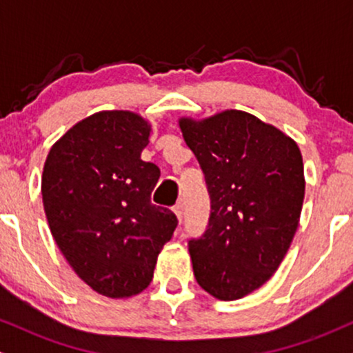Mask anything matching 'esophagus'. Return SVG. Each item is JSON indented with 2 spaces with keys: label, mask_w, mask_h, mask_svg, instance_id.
Listing matches in <instances>:
<instances>
[{
  "label": "esophagus",
  "mask_w": 353,
  "mask_h": 353,
  "mask_svg": "<svg viewBox=\"0 0 353 353\" xmlns=\"http://www.w3.org/2000/svg\"><path fill=\"white\" fill-rule=\"evenodd\" d=\"M172 210H174V214H176V217L179 219V221H182V214H184V212H182V210H184V209H182V204H181V202H179V204L174 205Z\"/></svg>",
  "instance_id": "esophagus-1"
}]
</instances>
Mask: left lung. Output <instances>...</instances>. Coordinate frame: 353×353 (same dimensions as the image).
Segmentation results:
<instances>
[{
	"mask_svg": "<svg viewBox=\"0 0 353 353\" xmlns=\"http://www.w3.org/2000/svg\"><path fill=\"white\" fill-rule=\"evenodd\" d=\"M210 194L205 234L189 242L196 281L219 301L245 297L282 264L301 221L305 177L299 145L239 109L179 117Z\"/></svg>",
	"mask_w": 353,
	"mask_h": 353,
	"instance_id": "left-lung-1",
	"label": "left lung"
}]
</instances>
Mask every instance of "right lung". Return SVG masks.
I'll return each mask as SVG.
<instances>
[{
  "label": "right lung",
  "instance_id": "1",
  "mask_svg": "<svg viewBox=\"0 0 353 353\" xmlns=\"http://www.w3.org/2000/svg\"><path fill=\"white\" fill-rule=\"evenodd\" d=\"M152 128L132 111H99L68 129L44 161V214L76 275L109 299L141 294L177 219L151 204L161 171L141 152Z\"/></svg>",
  "mask_w": 353,
  "mask_h": 353
}]
</instances>
